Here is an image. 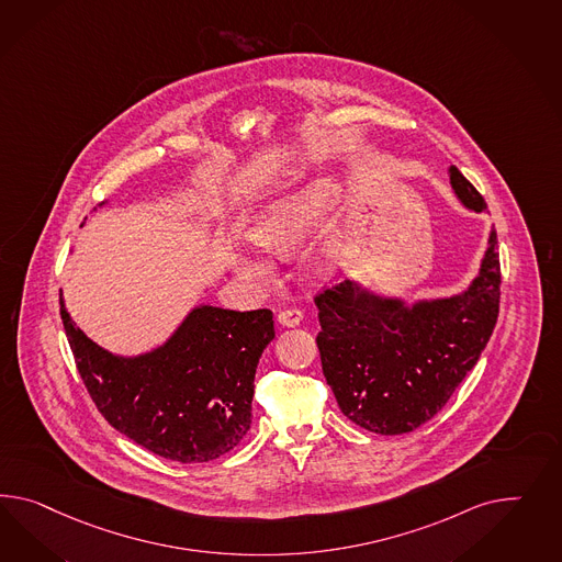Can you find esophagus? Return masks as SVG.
<instances>
[{
    "mask_svg": "<svg viewBox=\"0 0 562 562\" xmlns=\"http://www.w3.org/2000/svg\"><path fill=\"white\" fill-rule=\"evenodd\" d=\"M301 321H303L301 308H286V311L278 313V323L282 327H296V325H301Z\"/></svg>",
    "mask_w": 562,
    "mask_h": 562,
    "instance_id": "obj_1",
    "label": "esophagus"
}]
</instances>
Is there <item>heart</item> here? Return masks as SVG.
I'll return each mask as SVG.
<instances>
[{
  "label": "heart",
  "instance_id": "b5f03b06",
  "mask_svg": "<svg viewBox=\"0 0 562 562\" xmlns=\"http://www.w3.org/2000/svg\"><path fill=\"white\" fill-rule=\"evenodd\" d=\"M337 196L339 186L329 178L306 183L286 196L270 202L256 216L249 235L259 247H263L273 256H289L317 228L327 211L334 206ZM321 256V263L331 266L339 254L334 245H327ZM233 266L237 273L251 284L268 286L273 280L272 266L258 254H237L233 259Z\"/></svg>",
  "mask_w": 562,
  "mask_h": 562
}]
</instances>
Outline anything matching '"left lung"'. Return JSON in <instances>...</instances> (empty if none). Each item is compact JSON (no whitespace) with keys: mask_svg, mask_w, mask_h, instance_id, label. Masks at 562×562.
<instances>
[{"mask_svg":"<svg viewBox=\"0 0 562 562\" xmlns=\"http://www.w3.org/2000/svg\"><path fill=\"white\" fill-rule=\"evenodd\" d=\"M460 202L483 213L485 198L458 167ZM497 233L491 228L479 276L462 294L407 304L346 280L315 296L321 366L341 413L382 436L409 434L448 403L479 362L499 315Z\"/></svg>","mask_w":562,"mask_h":562,"instance_id":"obj_1","label":"left lung"}]
</instances>
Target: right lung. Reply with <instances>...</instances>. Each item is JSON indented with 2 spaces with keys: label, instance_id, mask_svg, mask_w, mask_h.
I'll use <instances>...</instances> for the list:
<instances>
[{
  "label": "right lung",
  "instance_id": "1",
  "mask_svg": "<svg viewBox=\"0 0 562 562\" xmlns=\"http://www.w3.org/2000/svg\"><path fill=\"white\" fill-rule=\"evenodd\" d=\"M77 370L108 424L182 464L231 452L251 425L254 379L273 339L272 311L196 306L164 346L114 356L77 327L61 296Z\"/></svg>",
  "mask_w": 562,
  "mask_h": 562
}]
</instances>
